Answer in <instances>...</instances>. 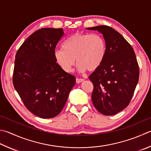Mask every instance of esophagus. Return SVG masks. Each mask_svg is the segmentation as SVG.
Instances as JSON below:
<instances>
[{"label": "esophagus", "instance_id": "obj_1", "mask_svg": "<svg viewBox=\"0 0 151 151\" xmlns=\"http://www.w3.org/2000/svg\"><path fill=\"white\" fill-rule=\"evenodd\" d=\"M84 80V79H82V78H76V83H81V81H83Z\"/></svg>", "mask_w": 151, "mask_h": 151}]
</instances>
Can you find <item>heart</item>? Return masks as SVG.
<instances>
[{
	"mask_svg": "<svg viewBox=\"0 0 151 151\" xmlns=\"http://www.w3.org/2000/svg\"><path fill=\"white\" fill-rule=\"evenodd\" d=\"M105 54L106 43L101 35L76 33L65 41L63 49L55 51V58L62 70L68 73L72 72L76 59L79 71L91 72L100 66Z\"/></svg>",
	"mask_w": 151,
	"mask_h": 151,
	"instance_id": "b5f03b06",
	"label": "heart"
}]
</instances>
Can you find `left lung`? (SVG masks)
Segmentation results:
<instances>
[{"instance_id":"1","label":"left lung","mask_w":151,"mask_h":151,"mask_svg":"<svg viewBox=\"0 0 151 151\" xmlns=\"http://www.w3.org/2000/svg\"><path fill=\"white\" fill-rule=\"evenodd\" d=\"M102 33L106 42L103 61L89 76L93 84L94 106L112 116L128 106L137 86L139 68L133 47L120 33L108 25L87 28Z\"/></svg>"}]
</instances>
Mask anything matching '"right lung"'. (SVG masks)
I'll return each mask as SVG.
<instances>
[{
  "mask_svg": "<svg viewBox=\"0 0 151 151\" xmlns=\"http://www.w3.org/2000/svg\"><path fill=\"white\" fill-rule=\"evenodd\" d=\"M63 29L41 28L28 37L16 55L12 81L27 109L52 118L63 109L76 78L56 62L55 51Z\"/></svg>",
  "mask_w": 151,
  "mask_h": 151,
  "instance_id": "1",
  "label": "right lung"
}]
</instances>
